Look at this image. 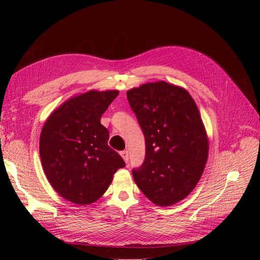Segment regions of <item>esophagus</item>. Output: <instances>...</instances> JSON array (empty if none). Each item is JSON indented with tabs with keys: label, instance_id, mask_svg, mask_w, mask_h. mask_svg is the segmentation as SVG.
Segmentation results:
<instances>
[{
	"label": "esophagus",
	"instance_id": "esophagus-1",
	"mask_svg": "<svg viewBox=\"0 0 260 260\" xmlns=\"http://www.w3.org/2000/svg\"><path fill=\"white\" fill-rule=\"evenodd\" d=\"M120 155H121V157H122L123 160H124L125 162L129 161V153H128V151H121V152H120Z\"/></svg>",
	"mask_w": 260,
	"mask_h": 260
}]
</instances>
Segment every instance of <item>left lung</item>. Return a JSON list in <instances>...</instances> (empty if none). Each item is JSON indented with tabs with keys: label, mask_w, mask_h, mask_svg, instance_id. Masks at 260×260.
Instances as JSON below:
<instances>
[{
	"label": "left lung",
	"mask_w": 260,
	"mask_h": 260,
	"mask_svg": "<svg viewBox=\"0 0 260 260\" xmlns=\"http://www.w3.org/2000/svg\"><path fill=\"white\" fill-rule=\"evenodd\" d=\"M127 98L146 149L133 179L156 205H174L193 191L208 158V137L198 105L184 88L166 81L132 88Z\"/></svg>",
	"instance_id": "left-lung-1"
}]
</instances>
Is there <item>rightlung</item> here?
Masks as SVG:
<instances>
[{"label": "right lung", "instance_id": "right-lung-1", "mask_svg": "<svg viewBox=\"0 0 260 260\" xmlns=\"http://www.w3.org/2000/svg\"><path fill=\"white\" fill-rule=\"evenodd\" d=\"M119 91L91 90L74 95L46 119L40 136V157L46 179L62 199L77 205L96 202L125 164L107 144L109 132L102 114Z\"/></svg>", "mask_w": 260, "mask_h": 260}]
</instances>
